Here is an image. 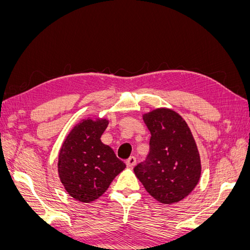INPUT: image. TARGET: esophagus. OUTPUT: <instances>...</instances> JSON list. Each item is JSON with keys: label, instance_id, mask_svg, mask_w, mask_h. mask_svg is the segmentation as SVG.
I'll list each match as a JSON object with an SVG mask.
<instances>
[{"label": "esophagus", "instance_id": "esophagus-1", "mask_svg": "<svg viewBox=\"0 0 250 250\" xmlns=\"http://www.w3.org/2000/svg\"><path fill=\"white\" fill-rule=\"evenodd\" d=\"M135 164H137V158H135L134 156H130L128 160H126V166L128 168H132L135 166Z\"/></svg>", "mask_w": 250, "mask_h": 250}]
</instances>
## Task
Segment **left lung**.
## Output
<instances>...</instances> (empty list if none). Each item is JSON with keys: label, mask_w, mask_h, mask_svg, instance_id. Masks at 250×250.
<instances>
[{"label": "left lung", "mask_w": 250, "mask_h": 250, "mask_svg": "<svg viewBox=\"0 0 250 250\" xmlns=\"http://www.w3.org/2000/svg\"><path fill=\"white\" fill-rule=\"evenodd\" d=\"M151 133L149 154L134 167L147 192L162 203L190 194L200 178L201 165L190 128L178 113L158 108L144 116Z\"/></svg>", "instance_id": "8db88e82"}]
</instances>
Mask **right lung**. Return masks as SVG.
Listing matches in <instances>:
<instances>
[{
  "label": "right lung",
  "mask_w": 250,
  "mask_h": 250,
  "mask_svg": "<svg viewBox=\"0 0 250 250\" xmlns=\"http://www.w3.org/2000/svg\"><path fill=\"white\" fill-rule=\"evenodd\" d=\"M106 120H84L74 127L60 149L58 173L66 192L82 202L94 201L107 190L126 165L100 138Z\"/></svg>",
  "instance_id": "add662e5"
}]
</instances>
